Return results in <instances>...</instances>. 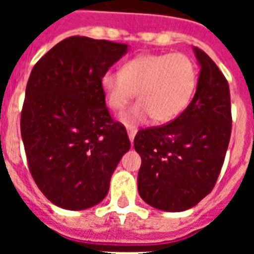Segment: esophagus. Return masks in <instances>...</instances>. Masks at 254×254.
Segmentation results:
<instances>
[{"mask_svg": "<svg viewBox=\"0 0 254 254\" xmlns=\"http://www.w3.org/2000/svg\"><path fill=\"white\" fill-rule=\"evenodd\" d=\"M135 133H137V127H127V135H129V139H130L131 143H133V141H134Z\"/></svg>", "mask_w": 254, "mask_h": 254, "instance_id": "34e87169", "label": "esophagus"}]
</instances>
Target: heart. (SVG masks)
<instances>
[{
	"label": "heart",
	"instance_id": "heart-1",
	"mask_svg": "<svg viewBox=\"0 0 254 254\" xmlns=\"http://www.w3.org/2000/svg\"><path fill=\"white\" fill-rule=\"evenodd\" d=\"M197 81L195 62L186 54H147L131 59L121 71L103 73L100 85L109 108L123 109L135 92L138 101L120 115L121 123L135 127L154 117L169 123L182 115L192 99Z\"/></svg>",
	"mask_w": 254,
	"mask_h": 254
}]
</instances>
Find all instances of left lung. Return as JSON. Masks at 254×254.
I'll return each instance as SVG.
<instances>
[{
  "label": "left lung",
  "mask_w": 254,
  "mask_h": 254,
  "mask_svg": "<svg viewBox=\"0 0 254 254\" xmlns=\"http://www.w3.org/2000/svg\"><path fill=\"white\" fill-rule=\"evenodd\" d=\"M193 51L200 73L189 107L170 124L141 129L134 137L142 161L139 195L169 212L191 208L212 191L232 130L228 81L203 50Z\"/></svg>",
  "instance_id": "obj_1"
}]
</instances>
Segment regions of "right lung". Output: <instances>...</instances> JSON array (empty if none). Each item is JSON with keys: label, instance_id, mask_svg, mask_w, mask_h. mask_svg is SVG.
Wrapping results in <instances>:
<instances>
[{"label": "right lung", "instance_id": "obj_1", "mask_svg": "<svg viewBox=\"0 0 254 254\" xmlns=\"http://www.w3.org/2000/svg\"><path fill=\"white\" fill-rule=\"evenodd\" d=\"M127 45L69 37L37 62L26 85L21 135L38 189L58 207L99 204L130 141L112 119L100 79Z\"/></svg>", "mask_w": 254, "mask_h": 254}]
</instances>
